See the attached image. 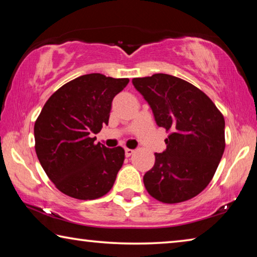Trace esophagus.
Wrapping results in <instances>:
<instances>
[{"label": "esophagus", "mask_w": 257, "mask_h": 257, "mask_svg": "<svg viewBox=\"0 0 257 257\" xmlns=\"http://www.w3.org/2000/svg\"><path fill=\"white\" fill-rule=\"evenodd\" d=\"M134 150H130V149H125L124 150V154H125V156H127V158H129V156H132L133 154H134Z\"/></svg>", "instance_id": "1"}]
</instances>
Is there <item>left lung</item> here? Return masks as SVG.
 <instances>
[{
  "mask_svg": "<svg viewBox=\"0 0 257 257\" xmlns=\"http://www.w3.org/2000/svg\"><path fill=\"white\" fill-rule=\"evenodd\" d=\"M133 84L153 111L156 124L169 132L167 150L155 153L144 175L152 197L168 204L188 201L206 188L222 158L224 118L205 93L165 73L134 78Z\"/></svg>",
  "mask_w": 257,
  "mask_h": 257,
  "instance_id": "obj_1",
  "label": "left lung"
}]
</instances>
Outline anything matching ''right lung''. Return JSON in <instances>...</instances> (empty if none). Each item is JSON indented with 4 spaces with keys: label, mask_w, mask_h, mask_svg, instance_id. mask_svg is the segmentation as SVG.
<instances>
[{
    "label": "right lung",
    "mask_w": 257,
    "mask_h": 257,
    "mask_svg": "<svg viewBox=\"0 0 257 257\" xmlns=\"http://www.w3.org/2000/svg\"><path fill=\"white\" fill-rule=\"evenodd\" d=\"M128 78L89 73L76 78L47 99L35 122V151L61 193L77 199L107 194L122 167V147L95 144L93 134L108 123L111 104Z\"/></svg>",
    "instance_id": "right-lung-1"
}]
</instances>
